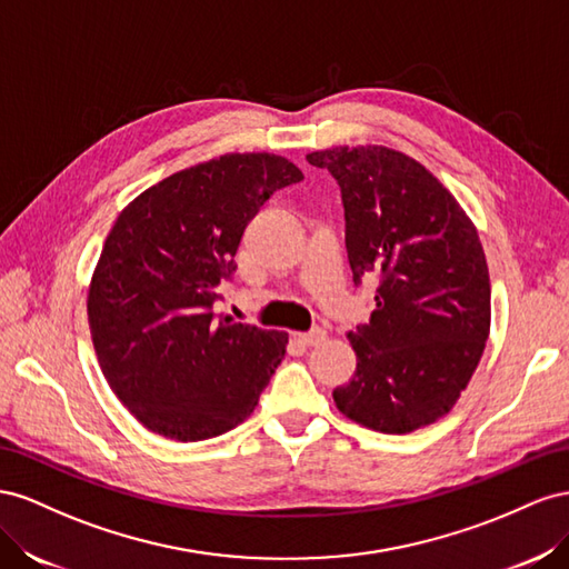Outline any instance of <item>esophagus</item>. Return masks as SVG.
<instances>
[{
  "label": "esophagus",
  "mask_w": 569,
  "mask_h": 569,
  "mask_svg": "<svg viewBox=\"0 0 569 569\" xmlns=\"http://www.w3.org/2000/svg\"><path fill=\"white\" fill-rule=\"evenodd\" d=\"M298 340L302 346H319V343H323V340H327V331L317 327V329L307 331V333H298Z\"/></svg>",
  "instance_id": "esophagus-1"
}]
</instances>
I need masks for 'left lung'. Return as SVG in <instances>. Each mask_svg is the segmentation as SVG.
Returning a JSON list of instances; mask_svg holds the SVG:
<instances>
[{
  "mask_svg": "<svg viewBox=\"0 0 569 569\" xmlns=\"http://www.w3.org/2000/svg\"><path fill=\"white\" fill-rule=\"evenodd\" d=\"M346 209L352 281L377 276V310L348 338L357 355L336 408L381 433L441 419L472 379L491 327L489 267L475 223L412 157L367 144L307 154Z\"/></svg>",
  "mask_w": 569,
  "mask_h": 569,
  "instance_id": "1",
  "label": "left lung"
}]
</instances>
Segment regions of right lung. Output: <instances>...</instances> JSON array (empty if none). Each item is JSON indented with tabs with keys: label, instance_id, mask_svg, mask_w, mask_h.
I'll list each match as a JSON object with an SVG mask.
<instances>
[{
	"label": "right lung",
	"instance_id": "add662e5",
	"mask_svg": "<svg viewBox=\"0 0 569 569\" xmlns=\"http://www.w3.org/2000/svg\"><path fill=\"white\" fill-rule=\"evenodd\" d=\"M302 181L288 159L223 154L144 190L97 262L88 321L111 391L150 431L204 441L257 408L288 333L214 315L248 221Z\"/></svg>",
	"mask_w": 569,
	"mask_h": 569
}]
</instances>
